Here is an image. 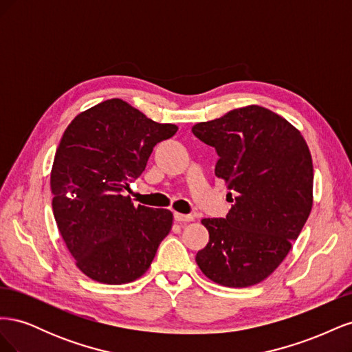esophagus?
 <instances>
[{
  "mask_svg": "<svg viewBox=\"0 0 352 352\" xmlns=\"http://www.w3.org/2000/svg\"><path fill=\"white\" fill-rule=\"evenodd\" d=\"M175 220L177 223H188V221L194 220V216L192 214H182V212H175Z\"/></svg>",
  "mask_w": 352,
  "mask_h": 352,
  "instance_id": "obj_1",
  "label": "esophagus"
}]
</instances>
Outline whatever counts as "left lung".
Segmentation results:
<instances>
[{
    "label": "left lung",
    "mask_w": 352,
    "mask_h": 352,
    "mask_svg": "<svg viewBox=\"0 0 352 352\" xmlns=\"http://www.w3.org/2000/svg\"><path fill=\"white\" fill-rule=\"evenodd\" d=\"M192 132L216 148V176L233 202L226 219L201 220L210 241L195 261L221 286L257 285L279 267L310 216V150L295 126L254 104L197 123Z\"/></svg>",
    "instance_id": "1"
}]
</instances>
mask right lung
Wrapping results in <instances>:
<instances>
[{"label": "right lung", "mask_w": 352, "mask_h": 352, "mask_svg": "<svg viewBox=\"0 0 352 352\" xmlns=\"http://www.w3.org/2000/svg\"><path fill=\"white\" fill-rule=\"evenodd\" d=\"M177 132L120 98L79 113L51 168L52 212L76 267L89 279L129 283L150 269L173 225L166 208L135 207L123 190L140 177L157 142Z\"/></svg>", "instance_id": "right-lung-1"}]
</instances>
